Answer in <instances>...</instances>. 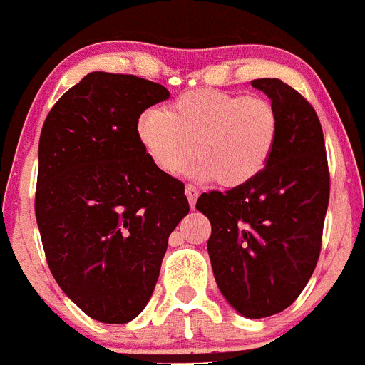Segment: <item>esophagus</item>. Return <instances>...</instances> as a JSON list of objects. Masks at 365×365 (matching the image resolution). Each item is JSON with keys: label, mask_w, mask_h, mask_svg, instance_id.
Here are the masks:
<instances>
[{"label": "esophagus", "mask_w": 365, "mask_h": 365, "mask_svg": "<svg viewBox=\"0 0 365 365\" xmlns=\"http://www.w3.org/2000/svg\"><path fill=\"white\" fill-rule=\"evenodd\" d=\"M185 193H186V197H188L190 206H192V208H195V201H197V197H199L197 188H195V186H192V185H186Z\"/></svg>", "instance_id": "obj_1"}]
</instances>
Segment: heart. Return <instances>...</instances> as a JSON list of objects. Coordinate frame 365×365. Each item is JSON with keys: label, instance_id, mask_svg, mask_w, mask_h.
I'll list each match as a JSON object with an SVG mask.
<instances>
[{"label": "heart", "instance_id": "1", "mask_svg": "<svg viewBox=\"0 0 365 365\" xmlns=\"http://www.w3.org/2000/svg\"><path fill=\"white\" fill-rule=\"evenodd\" d=\"M138 143L166 175H179L193 159L199 180L240 188L269 164L278 140V115L267 98L190 91L163 109H146L137 122Z\"/></svg>", "mask_w": 365, "mask_h": 365}]
</instances>
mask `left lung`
<instances>
[{"instance_id": "obj_1", "label": "left lung", "mask_w": 365, "mask_h": 365, "mask_svg": "<svg viewBox=\"0 0 365 365\" xmlns=\"http://www.w3.org/2000/svg\"><path fill=\"white\" fill-rule=\"evenodd\" d=\"M278 115L269 164L248 185L197 199L210 219L219 291L245 318L285 311L311 279L329 205L324 131L314 108L278 78L252 80Z\"/></svg>"}]
</instances>
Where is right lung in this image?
<instances>
[{"mask_svg":"<svg viewBox=\"0 0 365 365\" xmlns=\"http://www.w3.org/2000/svg\"><path fill=\"white\" fill-rule=\"evenodd\" d=\"M170 96L133 74L89 73L58 100L38 146L36 222L54 279L87 316L128 324L159 279L168 237L190 212L185 185L137 137Z\"/></svg>","mask_w":365,"mask_h":365,"instance_id":"add662e5","label":"right lung"}]
</instances>
